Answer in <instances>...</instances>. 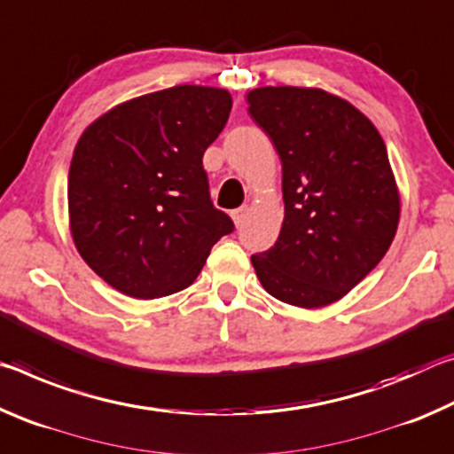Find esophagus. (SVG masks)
Here are the masks:
<instances>
[{"label": "esophagus", "mask_w": 454, "mask_h": 454, "mask_svg": "<svg viewBox=\"0 0 454 454\" xmlns=\"http://www.w3.org/2000/svg\"><path fill=\"white\" fill-rule=\"evenodd\" d=\"M246 214H248V210H246V208H238V210L232 212V220H234L236 226L242 224L244 218H246Z\"/></svg>", "instance_id": "obj_1"}]
</instances>
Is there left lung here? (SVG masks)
Here are the masks:
<instances>
[{"instance_id": "left-lung-1", "label": "left lung", "mask_w": 454, "mask_h": 454, "mask_svg": "<svg viewBox=\"0 0 454 454\" xmlns=\"http://www.w3.org/2000/svg\"><path fill=\"white\" fill-rule=\"evenodd\" d=\"M248 104L280 156L284 198L278 240L252 254V266L282 302L333 304L380 262L396 234L401 202L387 145L355 106L322 90L258 88Z\"/></svg>"}]
</instances>
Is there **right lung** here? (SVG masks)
<instances>
[{
    "mask_svg": "<svg viewBox=\"0 0 454 454\" xmlns=\"http://www.w3.org/2000/svg\"><path fill=\"white\" fill-rule=\"evenodd\" d=\"M230 110L226 90L176 86L114 107L82 134L67 176L72 236L112 288L144 301L184 290L234 232L202 166Z\"/></svg>",
    "mask_w": 454,
    "mask_h": 454,
    "instance_id": "obj_1",
    "label": "right lung"
}]
</instances>
